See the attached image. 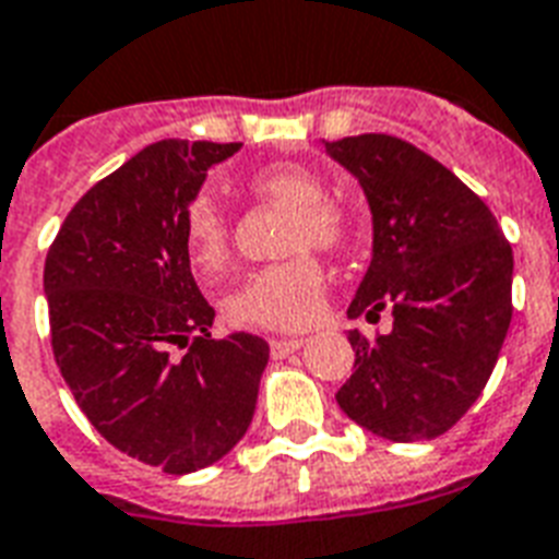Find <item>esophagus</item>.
Here are the masks:
<instances>
[{
    "instance_id": "esophagus-1",
    "label": "esophagus",
    "mask_w": 559,
    "mask_h": 559,
    "mask_svg": "<svg viewBox=\"0 0 559 559\" xmlns=\"http://www.w3.org/2000/svg\"><path fill=\"white\" fill-rule=\"evenodd\" d=\"M304 347V338H271V354L288 356Z\"/></svg>"
}]
</instances>
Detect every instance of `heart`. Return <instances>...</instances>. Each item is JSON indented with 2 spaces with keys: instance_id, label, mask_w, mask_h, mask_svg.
<instances>
[{
  "instance_id": "heart-1",
  "label": "heart",
  "mask_w": 559,
  "mask_h": 559,
  "mask_svg": "<svg viewBox=\"0 0 559 559\" xmlns=\"http://www.w3.org/2000/svg\"><path fill=\"white\" fill-rule=\"evenodd\" d=\"M250 188L264 200L292 209L283 241V250L288 253L306 247L338 250L347 241V215L326 200L324 179L309 167L292 162L267 165L255 170ZM185 241L200 274L215 276L224 271L229 262V224L212 197H197L188 205ZM321 304L324 271L312 253H297L245 276L233 295L226 297L224 314L229 324L245 330L295 333L314 324Z\"/></svg>"
}]
</instances>
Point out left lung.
Wrapping results in <instances>:
<instances>
[{
    "instance_id": "obj_1",
    "label": "left lung",
    "mask_w": 559,
    "mask_h": 559,
    "mask_svg": "<svg viewBox=\"0 0 559 559\" xmlns=\"http://www.w3.org/2000/svg\"><path fill=\"white\" fill-rule=\"evenodd\" d=\"M371 209V264L350 318L392 309V333H347L354 374L335 401L389 442L451 430L480 397L513 318V247L489 205L444 165L392 135L324 141Z\"/></svg>"
}]
</instances>
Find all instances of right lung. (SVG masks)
Masks as SVG:
<instances>
[{"mask_svg": "<svg viewBox=\"0 0 559 559\" xmlns=\"http://www.w3.org/2000/svg\"><path fill=\"white\" fill-rule=\"evenodd\" d=\"M238 150L179 138L144 146L73 205L46 255L52 354L75 404L105 442L165 474L233 451L267 365L259 335L212 338L215 309L185 241L209 167Z\"/></svg>", "mask_w": 559, "mask_h": 559, "instance_id": "add662e5", "label": "right lung"}]
</instances>
